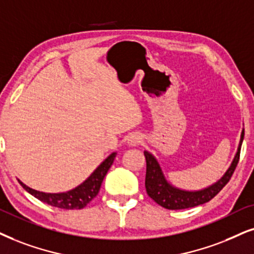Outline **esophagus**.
I'll use <instances>...</instances> for the list:
<instances>
[{"mask_svg": "<svg viewBox=\"0 0 254 254\" xmlns=\"http://www.w3.org/2000/svg\"><path fill=\"white\" fill-rule=\"evenodd\" d=\"M142 143V136L138 133H132L127 137V145L129 146H137Z\"/></svg>", "mask_w": 254, "mask_h": 254, "instance_id": "obj_1", "label": "esophagus"}]
</instances>
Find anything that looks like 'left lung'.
I'll list each match as a JSON object with an SVG mask.
<instances>
[{
	"mask_svg": "<svg viewBox=\"0 0 254 254\" xmlns=\"http://www.w3.org/2000/svg\"><path fill=\"white\" fill-rule=\"evenodd\" d=\"M244 139V130L240 137V143L237 151L236 157H234L232 164L225 175L221 177L213 185L208 186L200 191H184L181 189L173 188L170 185L163 175L162 169L157 162L155 157L151 155L147 151H144V156L146 159V176H145V189L147 194L151 199L156 201L157 204L168 210H183V208H189L207 203L211 199L219 193L221 189L230 182L232 177L234 170L238 165L240 149H242V143Z\"/></svg>",
	"mask_w": 254,
	"mask_h": 254,
	"instance_id": "left-lung-1",
	"label": "left lung"
}]
</instances>
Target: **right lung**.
I'll list each match as a JSON object with an SVG mask.
<instances>
[{
	"mask_svg": "<svg viewBox=\"0 0 254 254\" xmlns=\"http://www.w3.org/2000/svg\"><path fill=\"white\" fill-rule=\"evenodd\" d=\"M116 152H112L107 159L95 170L94 172L90 175V177L78 185L77 188L72 189L68 192H63V193H46V192H40L34 190V189L28 188L23 183L20 182L22 188L25 191L29 192L38 200L43 201L51 206H55L59 208H64V210H81L85 207L90 201L98 194L99 189H101L102 182L111 168L112 163H114Z\"/></svg>",
	"mask_w": 254,
	"mask_h": 254,
	"instance_id": "1",
	"label": "right lung"
}]
</instances>
